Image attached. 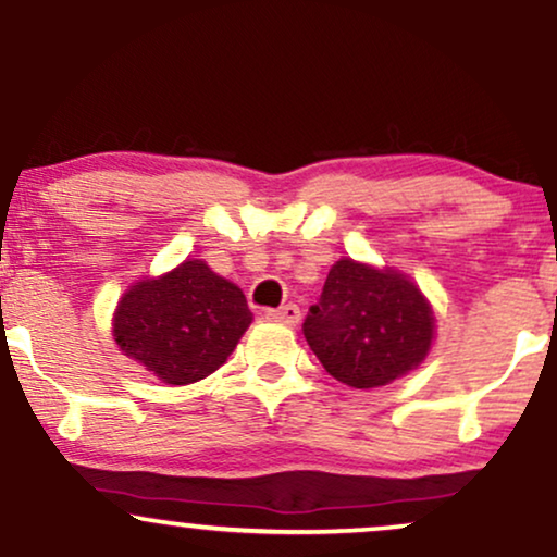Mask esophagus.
Instances as JSON below:
<instances>
[{
	"mask_svg": "<svg viewBox=\"0 0 557 557\" xmlns=\"http://www.w3.org/2000/svg\"><path fill=\"white\" fill-rule=\"evenodd\" d=\"M267 319H270V322H277V324H287V327H296V324L300 322V309H298V304H285L283 309L267 311Z\"/></svg>",
	"mask_w": 557,
	"mask_h": 557,
	"instance_id": "34e87169",
	"label": "esophagus"
}]
</instances>
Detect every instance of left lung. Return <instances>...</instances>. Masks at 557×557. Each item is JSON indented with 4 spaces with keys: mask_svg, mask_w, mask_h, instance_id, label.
I'll use <instances>...</instances> for the list:
<instances>
[{
    "mask_svg": "<svg viewBox=\"0 0 557 557\" xmlns=\"http://www.w3.org/2000/svg\"><path fill=\"white\" fill-rule=\"evenodd\" d=\"M434 311L411 277L354 259L332 264L304 322L306 343L343 385L372 389L417 369L434 341Z\"/></svg>",
    "mask_w": 557,
    "mask_h": 557,
    "instance_id": "8db88e82",
    "label": "left lung"
}]
</instances>
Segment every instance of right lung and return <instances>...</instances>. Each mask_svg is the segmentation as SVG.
Instances as JSON below:
<instances>
[{
  "instance_id": "1",
  "label": "right lung",
  "mask_w": 557,
  "mask_h": 557,
  "mask_svg": "<svg viewBox=\"0 0 557 557\" xmlns=\"http://www.w3.org/2000/svg\"><path fill=\"white\" fill-rule=\"evenodd\" d=\"M251 319L238 285L207 261L185 259L127 287L114 309L112 337L164 385H190L227 361Z\"/></svg>"
}]
</instances>
